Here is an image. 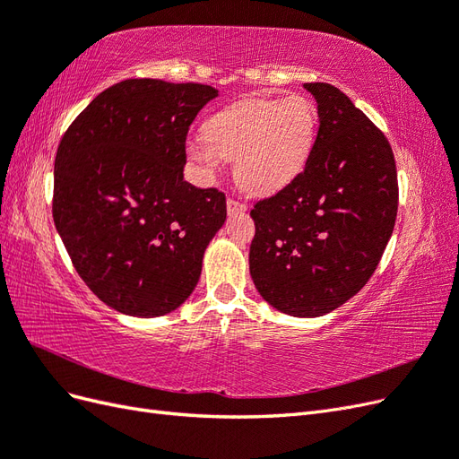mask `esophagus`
Returning <instances> with one entry per match:
<instances>
[{
  "instance_id": "esophagus-1",
  "label": "esophagus",
  "mask_w": 459,
  "mask_h": 459,
  "mask_svg": "<svg viewBox=\"0 0 459 459\" xmlns=\"http://www.w3.org/2000/svg\"><path fill=\"white\" fill-rule=\"evenodd\" d=\"M245 211H247V203H243L239 199H233V197L228 199V212L230 214H238V212H245Z\"/></svg>"
}]
</instances>
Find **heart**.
Returning <instances> with one entry per match:
<instances>
[{"label":"heart","instance_id":"1","mask_svg":"<svg viewBox=\"0 0 459 459\" xmlns=\"http://www.w3.org/2000/svg\"><path fill=\"white\" fill-rule=\"evenodd\" d=\"M316 132L317 113L307 97H247L218 110L204 124V142H191L187 152L206 174H214L221 159L235 160L239 186L270 195L304 170Z\"/></svg>","mask_w":459,"mask_h":459}]
</instances>
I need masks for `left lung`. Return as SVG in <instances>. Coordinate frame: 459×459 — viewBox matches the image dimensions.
<instances>
[{
    "label": "left lung",
    "instance_id": "obj_1",
    "mask_svg": "<svg viewBox=\"0 0 459 459\" xmlns=\"http://www.w3.org/2000/svg\"><path fill=\"white\" fill-rule=\"evenodd\" d=\"M319 128L304 170L255 204L248 270L260 297L295 317L329 314L362 289L391 239L396 162L385 134L339 88L304 84Z\"/></svg>",
    "mask_w": 459,
    "mask_h": 459
}]
</instances>
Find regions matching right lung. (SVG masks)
Instances as JSON below:
<instances>
[{"label":"right lung","instance_id":"right-lung-1","mask_svg":"<svg viewBox=\"0 0 459 459\" xmlns=\"http://www.w3.org/2000/svg\"><path fill=\"white\" fill-rule=\"evenodd\" d=\"M218 90L132 78L68 126L55 157L53 221L78 275L107 307L157 317L195 289L226 195L184 179L186 137Z\"/></svg>","mask_w":459,"mask_h":459}]
</instances>
